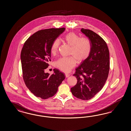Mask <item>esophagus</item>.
<instances>
[{
	"mask_svg": "<svg viewBox=\"0 0 131 131\" xmlns=\"http://www.w3.org/2000/svg\"><path fill=\"white\" fill-rule=\"evenodd\" d=\"M69 76H70V74H66V78H68Z\"/></svg>",
	"mask_w": 131,
	"mask_h": 131,
	"instance_id": "esophagus-1",
	"label": "esophagus"
}]
</instances>
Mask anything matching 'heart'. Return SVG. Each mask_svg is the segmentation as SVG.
<instances>
[{
    "label": "heart",
    "instance_id": "b5f03b06",
    "mask_svg": "<svg viewBox=\"0 0 131 131\" xmlns=\"http://www.w3.org/2000/svg\"><path fill=\"white\" fill-rule=\"evenodd\" d=\"M64 40L67 44L71 46L69 55L73 56L60 58L56 61V66L60 70L68 73L75 67V60L78 63H80L89 57L92 45L89 38L80 37L78 34L73 32L66 34ZM60 44L58 39L53 41L51 47L52 54H55L57 52Z\"/></svg>",
    "mask_w": 131,
    "mask_h": 131
}]
</instances>
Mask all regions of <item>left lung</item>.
I'll use <instances>...</instances> for the list:
<instances>
[{
	"label": "left lung",
	"mask_w": 131,
	"mask_h": 131,
	"mask_svg": "<svg viewBox=\"0 0 131 131\" xmlns=\"http://www.w3.org/2000/svg\"><path fill=\"white\" fill-rule=\"evenodd\" d=\"M89 38L92 47L90 56L76 68L73 75L77 83L71 88L72 94L82 100H89L101 90L104 85L110 70V55L106 42L92 30L81 29Z\"/></svg>",
	"instance_id": "left-lung-1"
}]
</instances>
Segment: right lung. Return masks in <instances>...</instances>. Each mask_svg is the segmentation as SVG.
Listing matches in <instances>:
<instances>
[{"label":"right lung","mask_w":131,"mask_h":131,"mask_svg":"<svg viewBox=\"0 0 131 131\" xmlns=\"http://www.w3.org/2000/svg\"><path fill=\"white\" fill-rule=\"evenodd\" d=\"M64 28L40 30L32 34L25 42L20 59L23 79L28 89L42 99L52 97L65 79V75L57 69L50 75L45 73L51 61V47L53 41L62 34Z\"/></svg>","instance_id":"add662e5"}]
</instances>
